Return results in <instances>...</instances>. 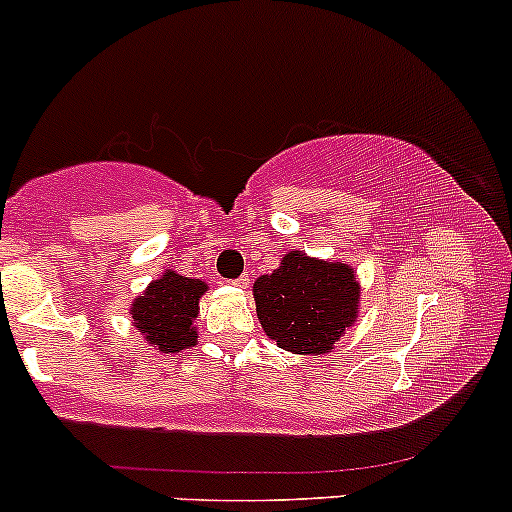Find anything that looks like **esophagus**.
<instances>
[{
  "mask_svg": "<svg viewBox=\"0 0 512 512\" xmlns=\"http://www.w3.org/2000/svg\"><path fill=\"white\" fill-rule=\"evenodd\" d=\"M233 286H238V289H248L250 279H248V276H240V279L233 281Z\"/></svg>",
  "mask_w": 512,
  "mask_h": 512,
  "instance_id": "1",
  "label": "esophagus"
}]
</instances>
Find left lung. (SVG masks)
I'll return each mask as SVG.
<instances>
[{"instance_id":"obj_1","label":"left lung","mask_w":512,"mask_h":512,"mask_svg":"<svg viewBox=\"0 0 512 512\" xmlns=\"http://www.w3.org/2000/svg\"><path fill=\"white\" fill-rule=\"evenodd\" d=\"M257 317L284 351L325 356L358 317L361 284L351 264L291 250L272 274L252 284Z\"/></svg>"}]
</instances>
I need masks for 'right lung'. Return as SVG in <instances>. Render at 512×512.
<instances>
[{
    "label": "right lung",
    "instance_id": "right-lung-1",
    "mask_svg": "<svg viewBox=\"0 0 512 512\" xmlns=\"http://www.w3.org/2000/svg\"><path fill=\"white\" fill-rule=\"evenodd\" d=\"M209 291L202 279L166 269L129 305L132 325L161 354H178L197 344L199 298Z\"/></svg>",
    "mask_w": 512,
    "mask_h": 512
}]
</instances>
